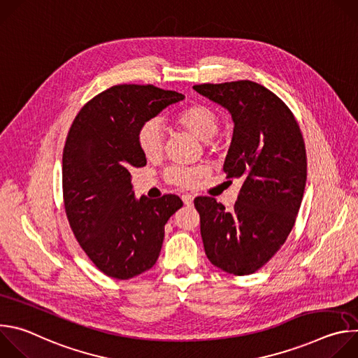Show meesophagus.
I'll return each instance as SVG.
<instances>
[{
	"mask_svg": "<svg viewBox=\"0 0 358 358\" xmlns=\"http://www.w3.org/2000/svg\"><path fill=\"white\" fill-rule=\"evenodd\" d=\"M181 198H182V201H184L185 206H192L194 196H192L191 194H182V195H181Z\"/></svg>",
	"mask_w": 358,
	"mask_h": 358,
	"instance_id": "34e87169",
	"label": "esophagus"
}]
</instances>
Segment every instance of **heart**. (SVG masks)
Here are the masks:
<instances>
[{"instance_id":"obj_1","label":"heart","mask_w":358,"mask_h":358,"mask_svg":"<svg viewBox=\"0 0 358 358\" xmlns=\"http://www.w3.org/2000/svg\"><path fill=\"white\" fill-rule=\"evenodd\" d=\"M174 122L177 126L202 141H208L213 138L220 129L218 115L206 105H191L182 109L180 113H177ZM137 143L140 151L147 160H155L160 157L164 147L163 127L160 122L152 119L143 123L137 133ZM202 173L203 170L201 169L176 167L169 170L167 178L177 185L189 187L196 182Z\"/></svg>"}]
</instances>
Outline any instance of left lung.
<instances>
[{"instance_id":"1","label":"left lung","mask_w":358,"mask_h":358,"mask_svg":"<svg viewBox=\"0 0 358 358\" xmlns=\"http://www.w3.org/2000/svg\"><path fill=\"white\" fill-rule=\"evenodd\" d=\"M194 90L231 113L227 178H241L234 210L198 196L201 236L210 262L245 276L262 268L285 243L299 213L308 157L300 127L283 101L250 80L195 85Z\"/></svg>"}]
</instances>
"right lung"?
I'll return each instance as SVG.
<instances>
[{"label": "right lung", "mask_w": 358, "mask_h": 358, "mask_svg": "<svg viewBox=\"0 0 358 358\" xmlns=\"http://www.w3.org/2000/svg\"><path fill=\"white\" fill-rule=\"evenodd\" d=\"M184 94L152 85H117L80 109L66 137L62 187L69 225L94 266L126 280L155 266L164 225L182 207L174 194L137 198L130 170L145 166L137 133Z\"/></svg>", "instance_id": "right-lung-1"}]
</instances>
